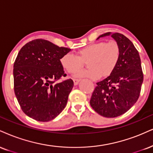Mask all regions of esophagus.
Here are the masks:
<instances>
[{"mask_svg": "<svg viewBox=\"0 0 153 153\" xmlns=\"http://www.w3.org/2000/svg\"><path fill=\"white\" fill-rule=\"evenodd\" d=\"M80 79H76V78H74L73 79V82H74V85H78V82H80Z\"/></svg>", "mask_w": 153, "mask_h": 153, "instance_id": "obj_1", "label": "esophagus"}]
</instances>
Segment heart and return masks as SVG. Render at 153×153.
I'll return each mask as SVG.
<instances>
[{
    "mask_svg": "<svg viewBox=\"0 0 153 153\" xmlns=\"http://www.w3.org/2000/svg\"><path fill=\"white\" fill-rule=\"evenodd\" d=\"M120 58V48L115 40L99 41L78 50L76 56L68 53L60 58L62 67L68 73H75L83 67L88 69L79 71L77 76L97 79L108 76L117 67Z\"/></svg>",
    "mask_w": 153,
    "mask_h": 153,
    "instance_id": "b5f03b06",
    "label": "heart"
}]
</instances>
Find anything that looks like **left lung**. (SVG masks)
I'll list each match as a JSON object with an SVG mask.
<instances>
[{"label": "left lung", "mask_w": 153, "mask_h": 153, "mask_svg": "<svg viewBox=\"0 0 153 153\" xmlns=\"http://www.w3.org/2000/svg\"><path fill=\"white\" fill-rule=\"evenodd\" d=\"M108 36L119 44L120 58L113 73L96 83L90 104L99 115L115 117L126 113L138 100L143 73L139 53L133 43L119 33H105L97 39Z\"/></svg>", "instance_id": "1"}]
</instances>
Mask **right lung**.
Here are the masks:
<instances>
[{"label":"right lung","mask_w":153,"mask_h":153,"mask_svg":"<svg viewBox=\"0 0 153 153\" xmlns=\"http://www.w3.org/2000/svg\"><path fill=\"white\" fill-rule=\"evenodd\" d=\"M71 51L44 39L28 42L20 50L13 65L14 92L28 117L48 122L65 108L73 80L55 82L66 76L60 60Z\"/></svg>","instance_id":"right-lung-1"}]
</instances>
